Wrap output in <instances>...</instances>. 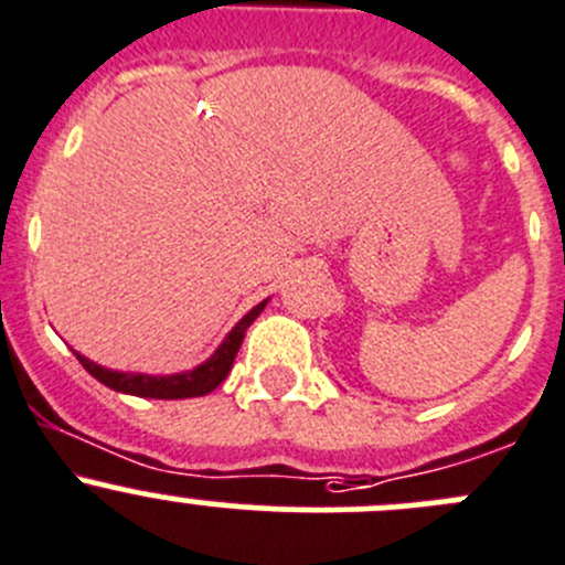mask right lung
I'll return each mask as SVG.
<instances>
[{
  "instance_id": "add662e5",
  "label": "right lung",
  "mask_w": 565,
  "mask_h": 565,
  "mask_svg": "<svg viewBox=\"0 0 565 565\" xmlns=\"http://www.w3.org/2000/svg\"><path fill=\"white\" fill-rule=\"evenodd\" d=\"M267 306V300L256 303L232 331L226 333V339L221 342V348L210 355L206 361H201L199 366L184 372H173V375H146V372H118L107 370V366L96 364V361L85 359V355L76 353L79 364L90 372L96 381H102L104 386L115 388L120 394H135V397H154V399H184V397H204L212 388H217L223 383V377L228 375L234 364V355H237L239 344H243L245 331L250 328V322L262 315V309Z\"/></svg>"
}]
</instances>
